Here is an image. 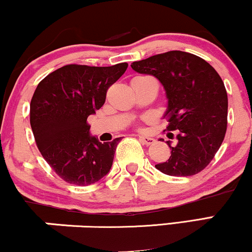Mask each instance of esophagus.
<instances>
[{
	"mask_svg": "<svg viewBox=\"0 0 252 252\" xmlns=\"http://www.w3.org/2000/svg\"><path fill=\"white\" fill-rule=\"evenodd\" d=\"M140 141H141V143L146 144V146H150V144H153L155 142L154 138L148 137V136H140Z\"/></svg>",
	"mask_w": 252,
	"mask_h": 252,
	"instance_id": "1",
	"label": "esophagus"
}]
</instances>
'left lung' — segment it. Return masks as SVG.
Listing matches in <instances>:
<instances>
[{
  "label": "left lung",
  "mask_w": 252,
  "mask_h": 252,
  "mask_svg": "<svg viewBox=\"0 0 252 252\" xmlns=\"http://www.w3.org/2000/svg\"><path fill=\"white\" fill-rule=\"evenodd\" d=\"M132 70L160 80L168 98L167 131H178L170 156L155 164L172 176L198 174L220 148L227 128V94L220 76L204 59L169 51L134 62Z\"/></svg>",
  "instance_id": "8db88e82"
}]
</instances>
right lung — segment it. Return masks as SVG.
Instances as JSON below:
<instances>
[{
    "label": "right lung",
    "mask_w": 252,
    "mask_h": 252,
    "mask_svg": "<svg viewBox=\"0 0 252 252\" xmlns=\"http://www.w3.org/2000/svg\"><path fill=\"white\" fill-rule=\"evenodd\" d=\"M128 63H70L37 84L31 100V126L46 162L67 184L88 186L109 173L121 137L100 143L89 134L88 117L103 106L106 92Z\"/></svg>",
    "instance_id": "1"
}]
</instances>
